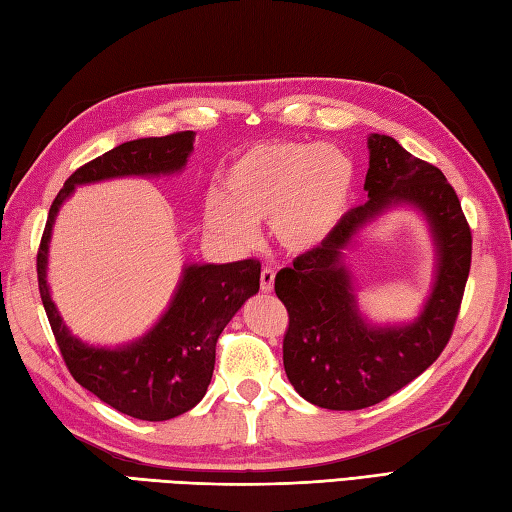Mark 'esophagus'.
<instances>
[{
  "label": "esophagus",
  "mask_w": 512,
  "mask_h": 512,
  "mask_svg": "<svg viewBox=\"0 0 512 512\" xmlns=\"http://www.w3.org/2000/svg\"><path fill=\"white\" fill-rule=\"evenodd\" d=\"M274 278H276V274H274V269H263L260 271V289L265 291V294H271V291H274Z\"/></svg>",
  "instance_id": "1"
}]
</instances>
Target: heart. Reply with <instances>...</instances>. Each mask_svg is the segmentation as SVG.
<instances>
[{
	"mask_svg": "<svg viewBox=\"0 0 512 512\" xmlns=\"http://www.w3.org/2000/svg\"><path fill=\"white\" fill-rule=\"evenodd\" d=\"M356 168L333 145L254 143L225 165L221 194H207L205 227L234 247H252L256 225L269 223L287 254L325 245L349 212Z\"/></svg>",
	"mask_w": 512,
	"mask_h": 512,
	"instance_id": "b5f03b06",
	"label": "heart"
}]
</instances>
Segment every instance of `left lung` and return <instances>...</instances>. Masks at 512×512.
<instances>
[{
	"label": "left lung",
	"instance_id": "8db88e82",
	"mask_svg": "<svg viewBox=\"0 0 512 512\" xmlns=\"http://www.w3.org/2000/svg\"><path fill=\"white\" fill-rule=\"evenodd\" d=\"M367 148L369 201L344 214L325 245L280 269L274 285L289 314L283 362L291 387L331 411L367 409L429 369L451 338L471 271V227L446 176L387 134H371ZM404 204L430 225L434 287L413 323L375 326L357 307L343 252L375 217Z\"/></svg>",
	"mask_w": 512,
	"mask_h": 512
}]
</instances>
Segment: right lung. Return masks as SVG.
Returning <instances> with one entry per match:
<instances>
[{
  "mask_svg": "<svg viewBox=\"0 0 512 512\" xmlns=\"http://www.w3.org/2000/svg\"><path fill=\"white\" fill-rule=\"evenodd\" d=\"M192 150L194 132L187 130L121 143L81 165L50 205L37 254L41 302L72 378L101 402L137 420H172L203 400L214 373L216 340L245 300L258 294L260 263L247 258L225 265H185L168 309L150 331L119 347H95L72 336L50 298L52 225L75 187L123 176H170L185 168Z\"/></svg>",
  "mask_w": 512,
  "mask_h": 512,
  "instance_id": "obj_1",
  "label": "right lung"
}]
</instances>
